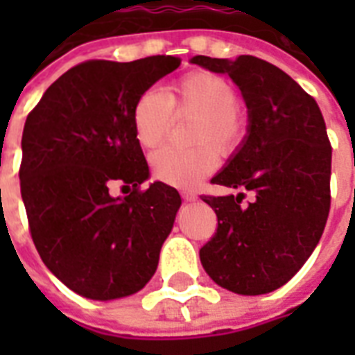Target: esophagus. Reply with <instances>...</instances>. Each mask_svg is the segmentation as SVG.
<instances>
[{
	"mask_svg": "<svg viewBox=\"0 0 355 355\" xmlns=\"http://www.w3.org/2000/svg\"><path fill=\"white\" fill-rule=\"evenodd\" d=\"M182 199L188 200V202H193V200H197V195L191 193V191H182Z\"/></svg>",
	"mask_w": 355,
	"mask_h": 355,
	"instance_id": "esophagus-1",
	"label": "esophagus"
}]
</instances>
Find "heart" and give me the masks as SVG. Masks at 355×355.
Wrapping results in <instances>:
<instances>
[{"label":"heart","mask_w":355,"mask_h":355,"mask_svg":"<svg viewBox=\"0 0 355 355\" xmlns=\"http://www.w3.org/2000/svg\"><path fill=\"white\" fill-rule=\"evenodd\" d=\"M237 88L219 73L197 69L175 80L169 96L147 88L136 97L130 112L134 138L144 149L166 139L173 114H197L191 128L195 147H162L150 155V169L162 182L191 188L219 164L214 144L221 153H232L245 136V118L237 107ZM211 143L214 144L211 145Z\"/></svg>","instance_id":"b5f03b06"}]
</instances>
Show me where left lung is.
Returning <instances> with one entry per match:
<instances>
[{"mask_svg": "<svg viewBox=\"0 0 355 355\" xmlns=\"http://www.w3.org/2000/svg\"><path fill=\"white\" fill-rule=\"evenodd\" d=\"M228 73L248 108V136L211 184L239 195H202L217 228L200 263L217 286L263 295L297 275L317 247L330 214L331 145L319 105L275 64L252 55L236 60L193 57ZM243 191L254 199L245 205Z\"/></svg>", "mask_w": 355, "mask_h": 355, "instance_id": "1", "label": "left lung"}]
</instances>
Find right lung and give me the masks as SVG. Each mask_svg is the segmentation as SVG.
I'll list each match as a JSON object with an SVG mask.
<instances>
[{
	"instance_id": "1",
	"label": "right lung",
	"mask_w": 355,
	"mask_h": 355,
	"mask_svg": "<svg viewBox=\"0 0 355 355\" xmlns=\"http://www.w3.org/2000/svg\"><path fill=\"white\" fill-rule=\"evenodd\" d=\"M180 66L156 55L134 62L86 60L60 75L27 116L19 188L46 267L94 300L138 293L153 278L180 195L149 177L134 138L136 97ZM123 182L131 193L112 198Z\"/></svg>"
}]
</instances>
